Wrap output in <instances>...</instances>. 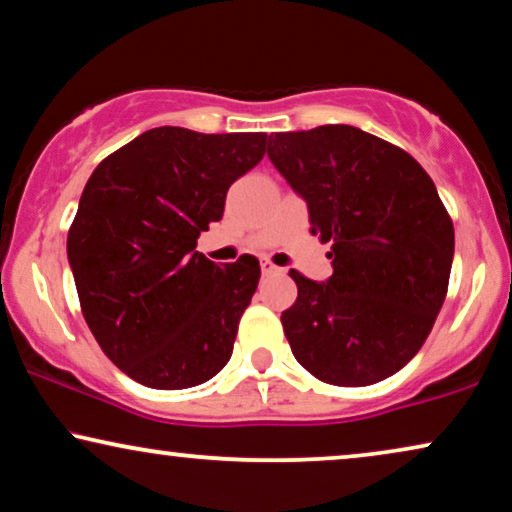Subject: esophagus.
Instances as JSON below:
<instances>
[{
  "label": "esophagus",
  "instance_id": "1",
  "mask_svg": "<svg viewBox=\"0 0 512 512\" xmlns=\"http://www.w3.org/2000/svg\"><path fill=\"white\" fill-rule=\"evenodd\" d=\"M274 274H281V269L274 267L271 262H262V276H274Z\"/></svg>",
  "mask_w": 512,
  "mask_h": 512
}]
</instances>
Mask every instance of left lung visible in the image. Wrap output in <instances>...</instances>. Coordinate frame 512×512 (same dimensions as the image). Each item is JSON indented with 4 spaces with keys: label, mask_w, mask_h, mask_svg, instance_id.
<instances>
[{
    "label": "left lung",
    "mask_w": 512,
    "mask_h": 512,
    "mask_svg": "<svg viewBox=\"0 0 512 512\" xmlns=\"http://www.w3.org/2000/svg\"><path fill=\"white\" fill-rule=\"evenodd\" d=\"M267 154L332 243V276L292 269L281 313L292 356L335 386H370L417 356L447 295L454 227L410 154L356 126L271 133Z\"/></svg>",
    "instance_id": "1"
}]
</instances>
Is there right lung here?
Segmentation results:
<instances>
[{
  "label": "right lung",
  "instance_id": "right-lung-1",
  "mask_svg": "<svg viewBox=\"0 0 512 512\" xmlns=\"http://www.w3.org/2000/svg\"><path fill=\"white\" fill-rule=\"evenodd\" d=\"M267 133L206 135L161 126L109 154L88 177L67 260L95 342L142 386L177 391L229 363L260 262L217 267L196 238L220 222Z\"/></svg>",
  "mask_w": 512,
  "mask_h": 512
}]
</instances>
